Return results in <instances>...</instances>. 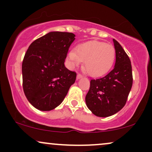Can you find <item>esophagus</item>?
Here are the masks:
<instances>
[{
  "label": "esophagus",
  "instance_id": "obj_1",
  "mask_svg": "<svg viewBox=\"0 0 152 152\" xmlns=\"http://www.w3.org/2000/svg\"><path fill=\"white\" fill-rule=\"evenodd\" d=\"M83 77V76L81 74H77V76H76V78H77V79H79V78H81Z\"/></svg>",
  "mask_w": 152,
  "mask_h": 152
}]
</instances>
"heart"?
Masks as SVG:
<instances>
[{
    "label": "heart",
    "mask_w": 152,
    "mask_h": 152,
    "mask_svg": "<svg viewBox=\"0 0 152 152\" xmlns=\"http://www.w3.org/2000/svg\"><path fill=\"white\" fill-rule=\"evenodd\" d=\"M116 56L114 47L102 41H91L78 45L69 53L71 67L83 64V70L91 76L105 74L114 64Z\"/></svg>",
    "instance_id": "heart-1"
}]
</instances>
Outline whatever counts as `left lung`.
I'll return each mask as SVG.
<instances>
[{
    "label": "left lung",
    "instance_id": "left-lung-1",
    "mask_svg": "<svg viewBox=\"0 0 152 152\" xmlns=\"http://www.w3.org/2000/svg\"><path fill=\"white\" fill-rule=\"evenodd\" d=\"M114 69L104 77L91 79L86 96V106L96 116L107 117L119 111L126 104L133 83L130 59L117 41Z\"/></svg>",
    "mask_w": 152,
    "mask_h": 152
}]
</instances>
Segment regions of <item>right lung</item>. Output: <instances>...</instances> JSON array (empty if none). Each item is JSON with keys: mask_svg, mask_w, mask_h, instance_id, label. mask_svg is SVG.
Returning a JSON list of instances; mask_svg holds the SVG:
<instances>
[{"mask_svg": "<svg viewBox=\"0 0 152 152\" xmlns=\"http://www.w3.org/2000/svg\"><path fill=\"white\" fill-rule=\"evenodd\" d=\"M72 33L53 31L35 40L22 63L23 88L28 102L41 111H50L61 104L74 84L76 73L65 67Z\"/></svg>", "mask_w": 152, "mask_h": 152, "instance_id": "add662e5", "label": "right lung"}]
</instances>
